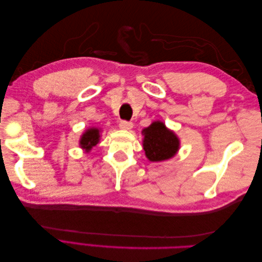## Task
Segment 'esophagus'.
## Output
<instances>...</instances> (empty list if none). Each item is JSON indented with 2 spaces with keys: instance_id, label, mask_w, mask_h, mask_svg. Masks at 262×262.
<instances>
[{
  "instance_id": "1",
  "label": "esophagus",
  "mask_w": 262,
  "mask_h": 262,
  "mask_svg": "<svg viewBox=\"0 0 262 262\" xmlns=\"http://www.w3.org/2000/svg\"><path fill=\"white\" fill-rule=\"evenodd\" d=\"M119 126H120V129L122 130H131L133 128V123L129 121H121L119 123Z\"/></svg>"
}]
</instances>
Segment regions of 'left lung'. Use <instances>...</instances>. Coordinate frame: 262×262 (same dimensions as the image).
Returning a JSON list of instances; mask_svg holds the SVG:
<instances>
[{
  "label": "left lung",
  "instance_id": "1",
  "mask_svg": "<svg viewBox=\"0 0 262 262\" xmlns=\"http://www.w3.org/2000/svg\"><path fill=\"white\" fill-rule=\"evenodd\" d=\"M143 148L150 162L167 161L176 155L180 141L175 132L166 128L162 121H154L147 128L142 130Z\"/></svg>",
  "mask_w": 262,
  "mask_h": 262
}]
</instances>
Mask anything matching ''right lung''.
<instances>
[{
    "mask_svg": "<svg viewBox=\"0 0 262 262\" xmlns=\"http://www.w3.org/2000/svg\"><path fill=\"white\" fill-rule=\"evenodd\" d=\"M100 138V130L98 128H90L87 129L80 139V146L85 149L86 152L90 150L96 145L99 142Z\"/></svg>",
    "mask_w": 262,
    "mask_h": 262,
    "instance_id": "1",
    "label": "right lung"
}]
</instances>
